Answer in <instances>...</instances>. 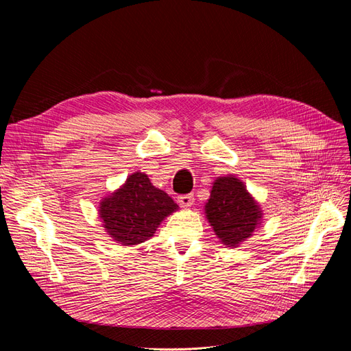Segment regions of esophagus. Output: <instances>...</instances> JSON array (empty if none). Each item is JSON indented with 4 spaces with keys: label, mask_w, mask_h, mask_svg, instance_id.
I'll return each instance as SVG.
<instances>
[{
    "label": "esophagus",
    "mask_w": 351,
    "mask_h": 351,
    "mask_svg": "<svg viewBox=\"0 0 351 351\" xmlns=\"http://www.w3.org/2000/svg\"><path fill=\"white\" fill-rule=\"evenodd\" d=\"M178 202L182 208H191L193 205L195 197L193 195H182L178 197Z\"/></svg>",
    "instance_id": "esophagus-1"
}]
</instances>
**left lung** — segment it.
<instances>
[{
    "label": "left lung",
    "instance_id": "left-lung-1",
    "mask_svg": "<svg viewBox=\"0 0 351 351\" xmlns=\"http://www.w3.org/2000/svg\"><path fill=\"white\" fill-rule=\"evenodd\" d=\"M205 213L215 234L228 247L245 242L262 220L259 204L246 191L245 183L232 175L213 182Z\"/></svg>",
    "mask_w": 351,
    "mask_h": 351
}]
</instances>
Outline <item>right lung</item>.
<instances>
[{
	"label": "right lung",
	"mask_w": 351,
	"mask_h": 351,
	"mask_svg": "<svg viewBox=\"0 0 351 351\" xmlns=\"http://www.w3.org/2000/svg\"><path fill=\"white\" fill-rule=\"evenodd\" d=\"M178 208L168 193L152 185L146 173L135 172L118 191L101 200L99 216L117 243L132 246L152 237L162 220Z\"/></svg>",
	"instance_id": "right-lung-1"
}]
</instances>
